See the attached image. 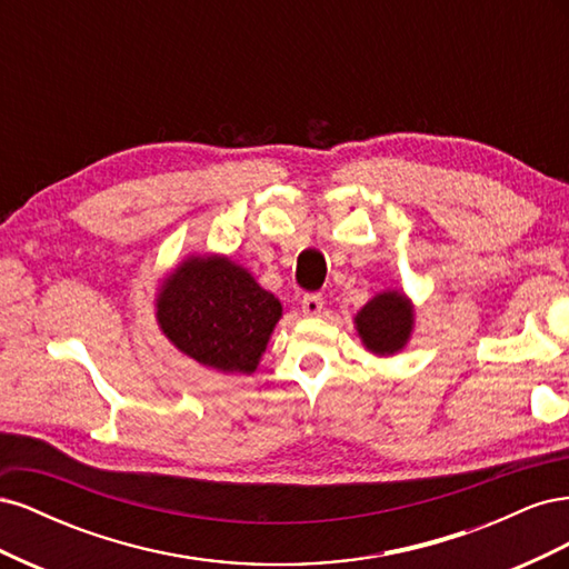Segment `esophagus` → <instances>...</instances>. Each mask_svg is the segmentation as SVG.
I'll return each instance as SVG.
<instances>
[{
  "instance_id": "34e87169",
  "label": "esophagus",
  "mask_w": 569,
  "mask_h": 569,
  "mask_svg": "<svg viewBox=\"0 0 569 569\" xmlns=\"http://www.w3.org/2000/svg\"><path fill=\"white\" fill-rule=\"evenodd\" d=\"M322 306H325V301L320 295H303V299H301V311L306 316H320Z\"/></svg>"
}]
</instances>
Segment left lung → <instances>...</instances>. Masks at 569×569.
<instances>
[{"label":"left lung","mask_w":569,"mask_h":569,"mask_svg":"<svg viewBox=\"0 0 569 569\" xmlns=\"http://www.w3.org/2000/svg\"><path fill=\"white\" fill-rule=\"evenodd\" d=\"M412 303L401 291H382L372 297L353 318L358 337L366 349L377 356H393L401 351L412 332Z\"/></svg>","instance_id":"1"}]
</instances>
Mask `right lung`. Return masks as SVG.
I'll return each instance as SVG.
<instances>
[{
  "instance_id": "add662e5",
  "label": "right lung",
  "mask_w": 569,
  "mask_h": 569,
  "mask_svg": "<svg viewBox=\"0 0 569 569\" xmlns=\"http://www.w3.org/2000/svg\"><path fill=\"white\" fill-rule=\"evenodd\" d=\"M282 303L226 256H189L157 297L161 332L203 368L251 375Z\"/></svg>"
}]
</instances>
